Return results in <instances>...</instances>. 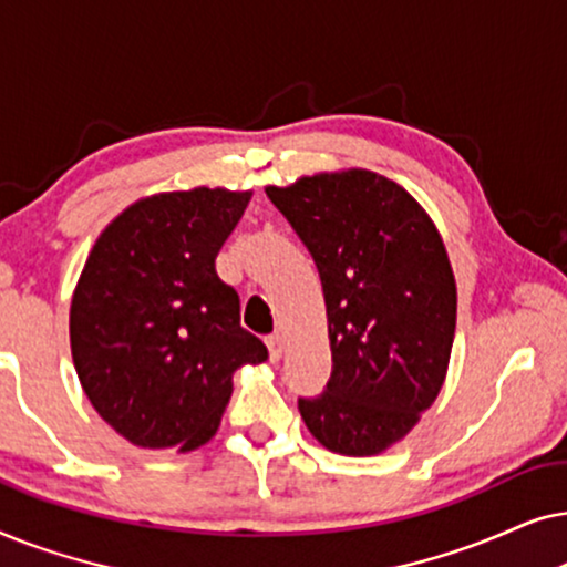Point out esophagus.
I'll use <instances>...</instances> for the list:
<instances>
[{"instance_id": "1", "label": "esophagus", "mask_w": 567, "mask_h": 567, "mask_svg": "<svg viewBox=\"0 0 567 567\" xmlns=\"http://www.w3.org/2000/svg\"><path fill=\"white\" fill-rule=\"evenodd\" d=\"M266 346H268V355H270V361H281V355H284V343H281V336H268L266 338Z\"/></svg>"}]
</instances>
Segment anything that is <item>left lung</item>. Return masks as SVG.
<instances>
[{
	"instance_id": "obj_1",
	"label": "left lung",
	"mask_w": 567,
	"mask_h": 567,
	"mask_svg": "<svg viewBox=\"0 0 567 567\" xmlns=\"http://www.w3.org/2000/svg\"><path fill=\"white\" fill-rule=\"evenodd\" d=\"M266 193L312 252L328 307L332 374L322 394L299 398V413L330 452L382 454L444 386L456 328L444 239L402 185L371 169Z\"/></svg>"
}]
</instances>
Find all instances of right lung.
I'll use <instances>...</instances> for the list:
<instances>
[{"instance_id": "add662e5", "label": "right lung", "mask_w": 567, "mask_h": 567, "mask_svg": "<svg viewBox=\"0 0 567 567\" xmlns=\"http://www.w3.org/2000/svg\"><path fill=\"white\" fill-rule=\"evenodd\" d=\"M250 196H146L92 245L69 309L72 359L92 408L134 446H204L231 398V374L268 359L239 324L237 291L216 276V255Z\"/></svg>"}]
</instances>
